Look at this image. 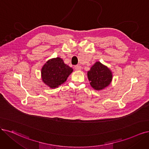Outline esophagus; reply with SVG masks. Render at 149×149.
I'll list each match as a JSON object with an SVG mask.
<instances>
[{
	"label": "esophagus",
	"instance_id": "1",
	"mask_svg": "<svg viewBox=\"0 0 149 149\" xmlns=\"http://www.w3.org/2000/svg\"><path fill=\"white\" fill-rule=\"evenodd\" d=\"M74 68H75V69L76 70H80L81 68V66H80V65H76L74 66Z\"/></svg>",
	"mask_w": 149,
	"mask_h": 149
}]
</instances>
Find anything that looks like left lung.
Returning <instances> with one entry per match:
<instances>
[{
    "label": "left lung",
    "instance_id": "8db88e82",
    "mask_svg": "<svg viewBox=\"0 0 149 149\" xmlns=\"http://www.w3.org/2000/svg\"><path fill=\"white\" fill-rule=\"evenodd\" d=\"M88 77L93 88L100 90L107 86L112 81L111 71L100 62H96L88 72Z\"/></svg>",
    "mask_w": 149,
    "mask_h": 149
}]
</instances>
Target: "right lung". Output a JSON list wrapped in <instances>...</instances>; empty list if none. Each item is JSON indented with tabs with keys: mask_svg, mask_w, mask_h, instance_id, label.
<instances>
[{
	"mask_svg": "<svg viewBox=\"0 0 149 149\" xmlns=\"http://www.w3.org/2000/svg\"><path fill=\"white\" fill-rule=\"evenodd\" d=\"M73 69L64 63L60 58L48 61L42 69V77L44 83L52 88L58 87L67 80Z\"/></svg>",
	"mask_w": 149,
	"mask_h": 149,
	"instance_id": "right-lung-1",
	"label": "right lung"
}]
</instances>
